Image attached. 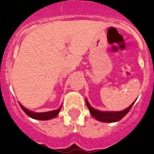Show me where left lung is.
Masks as SVG:
<instances>
[{
    "mask_svg": "<svg viewBox=\"0 0 154 154\" xmlns=\"http://www.w3.org/2000/svg\"><path fill=\"white\" fill-rule=\"evenodd\" d=\"M86 101L87 107L89 108V112L92 114V116L96 118L97 120H98L100 122H116L122 119L125 115L129 112V111L131 109L132 106L134 104V102L129 107H128L126 109L122 110L120 112H101L99 110H97L95 109L92 107L91 105H89L87 99H85Z\"/></svg>",
    "mask_w": 154,
    "mask_h": 154,
    "instance_id": "1",
    "label": "left lung"
}]
</instances>
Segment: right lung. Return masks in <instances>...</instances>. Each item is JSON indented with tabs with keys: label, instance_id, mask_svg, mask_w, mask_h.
<instances>
[{
	"label": "right lung",
	"instance_id": "add662e5",
	"mask_svg": "<svg viewBox=\"0 0 154 154\" xmlns=\"http://www.w3.org/2000/svg\"><path fill=\"white\" fill-rule=\"evenodd\" d=\"M20 107L23 109V111L26 113V114L29 116V117H32L33 119H37V120H42V121H45V120H49L51 118H53L57 116V114L59 113L60 110V108H59L58 109L53 110V111H49V112H31L29 110H28L27 109H25L24 106L20 105Z\"/></svg>",
	"mask_w": 154,
	"mask_h": 154
}]
</instances>
